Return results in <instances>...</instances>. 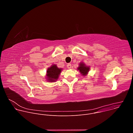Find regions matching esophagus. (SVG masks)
Instances as JSON below:
<instances>
[{
	"mask_svg": "<svg viewBox=\"0 0 133 133\" xmlns=\"http://www.w3.org/2000/svg\"><path fill=\"white\" fill-rule=\"evenodd\" d=\"M67 68H68V69H70L71 68V64H67Z\"/></svg>",
	"mask_w": 133,
	"mask_h": 133,
	"instance_id": "34e87169",
	"label": "esophagus"
}]
</instances>
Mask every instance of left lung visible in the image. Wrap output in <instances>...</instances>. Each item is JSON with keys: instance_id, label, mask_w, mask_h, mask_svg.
I'll list each match as a JSON object with an SVG mask.
<instances>
[{"instance_id": "1", "label": "left lung", "mask_w": 133, "mask_h": 133, "mask_svg": "<svg viewBox=\"0 0 133 133\" xmlns=\"http://www.w3.org/2000/svg\"><path fill=\"white\" fill-rule=\"evenodd\" d=\"M77 70L79 71V72L83 76H85L88 74L90 70V67L87 66L84 63L82 62L79 63Z\"/></svg>"}]
</instances>
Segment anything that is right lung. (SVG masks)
I'll return each mask as SVG.
<instances>
[{
	"mask_svg": "<svg viewBox=\"0 0 133 133\" xmlns=\"http://www.w3.org/2000/svg\"><path fill=\"white\" fill-rule=\"evenodd\" d=\"M62 70V68H58L56 65H52L47 69L45 79L48 82H55L58 79Z\"/></svg>",
	"mask_w": 133,
	"mask_h": 133,
	"instance_id": "obj_1",
	"label": "right lung"
}]
</instances>
